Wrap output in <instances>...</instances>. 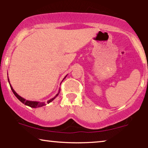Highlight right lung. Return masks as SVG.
<instances>
[{
	"label": "right lung",
	"mask_w": 148,
	"mask_h": 148,
	"mask_svg": "<svg viewBox=\"0 0 148 148\" xmlns=\"http://www.w3.org/2000/svg\"><path fill=\"white\" fill-rule=\"evenodd\" d=\"M66 76H67V75H66V76H65L64 79H63V80H64L65 79V78H66ZM63 80H62V81H63ZM8 81H9V84H10V86H11V90H12V91H13V93H14V95H15V97H16L17 98V99H18L19 100V101H20L21 102H22L23 103H24L25 106H29V107H31V108H40V107H42V106H44L46 105V103H51V101H53V100H54L55 99H56V98L57 97H58V95L60 94V89H59V90H58V93H57L56 95L54 97H53L52 99H51L48 100V101H47V102H43V101L40 102V101H29V100H26V99H24V98L21 97L20 95H19L17 94L16 92L15 91L14 89H13L12 86H11V84H10V82H9V78H8Z\"/></svg>",
	"instance_id": "1"
}]
</instances>
